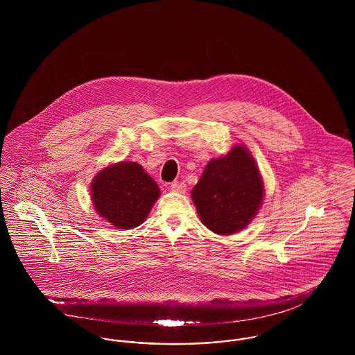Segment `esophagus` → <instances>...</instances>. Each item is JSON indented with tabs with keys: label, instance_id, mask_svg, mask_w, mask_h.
Returning a JSON list of instances; mask_svg holds the SVG:
<instances>
[{
	"label": "esophagus",
	"instance_id": "esophagus-1",
	"mask_svg": "<svg viewBox=\"0 0 355 355\" xmlns=\"http://www.w3.org/2000/svg\"><path fill=\"white\" fill-rule=\"evenodd\" d=\"M171 190L172 191H176V193H184L186 190V184L183 182H173L171 184Z\"/></svg>",
	"mask_w": 355,
	"mask_h": 355
}]
</instances>
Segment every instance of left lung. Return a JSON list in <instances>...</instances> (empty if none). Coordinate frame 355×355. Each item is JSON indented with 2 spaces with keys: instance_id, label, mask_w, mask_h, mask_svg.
<instances>
[{
  "instance_id": "8db88e82",
  "label": "left lung",
  "mask_w": 355,
  "mask_h": 355,
  "mask_svg": "<svg viewBox=\"0 0 355 355\" xmlns=\"http://www.w3.org/2000/svg\"><path fill=\"white\" fill-rule=\"evenodd\" d=\"M191 197L210 231L230 235L243 230L263 197V183L250 153L235 146L225 157L209 161Z\"/></svg>"
}]
</instances>
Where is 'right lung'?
Returning <instances> with one entry per match:
<instances>
[{
    "label": "right lung",
    "mask_w": 355,
    "mask_h": 355,
    "mask_svg": "<svg viewBox=\"0 0 355 355\" xmlns=\"http://www.w3.org/2000/svg\"><path fill=\"white\" fill-rule=\"evenodd\" d=\"M159 197V189L137 162H119L93 180L92 198L98 214L123 230L138 227Z\"/></svg>",
    "instance_id": "add662e5"
}]
</instances>
